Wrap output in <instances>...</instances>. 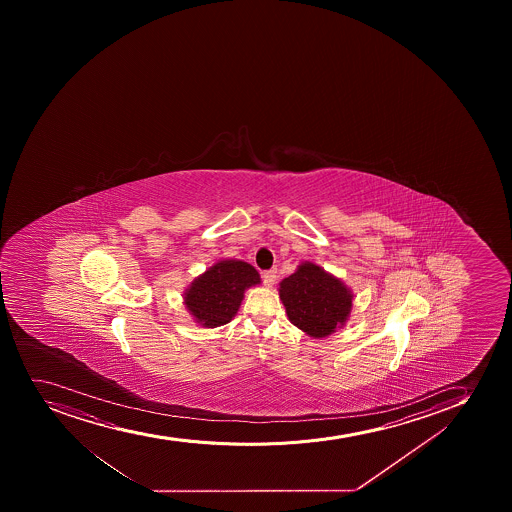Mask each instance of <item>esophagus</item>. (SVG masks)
Segmentation results:
<instances>
[{"instance_id": "1", "label": "esophagus", "mask_w": 512, "mask_h": 512, "mask_svg": "<svg viewBox=\"0 0 512 512\" xmlns=\"http://www.w3.org/2000/svg\"><path fill=\"white\" fill-rule=\"evenodd\" d=\"M262 279H264V284L267 285V287H272V285L275 284V280H277V270H267V272H264V275H262Z\"/></svg>"}]
</instances>
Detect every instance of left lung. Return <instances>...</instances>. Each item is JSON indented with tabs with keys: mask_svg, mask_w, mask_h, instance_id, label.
<instances>
[{
	"mask_svg": "<svg viewBox=\"0 0 512 512\" xmlns=\"http://www.w3.org/2000/svg\"><path fill=\"white\" fill-rule=\"evenodd\" d=\"M279 295L290 322L314 339L342 329L354 300L342 280L312 262H302L294 274L282 280Z\"/></svg>",
	"mask_w": 512,
	"mask_h": 512,
	"instance_id": "8db88e82",
	"label": "left lung"
}]
</instances>
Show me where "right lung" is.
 <instances>
[{
  "instance_id": "obj_1",
  "label": "right lung",
  "mask_w": 512,
  "mask_h": 512,
  "mask_svg": "<svg viewBox=\"0 0 512 512\" xmlns=\"http://www.w3.org/2000/svg\"><path fill=\"white\" fill-rule=\"evenodd\" d=\"M259 284V272L247 262L218 260L185 290L183 304L198 325L215 329L237 315L245 290Z\"/></svg>"
}]
</instances>
